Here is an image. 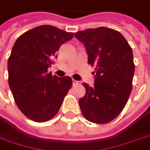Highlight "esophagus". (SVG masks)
Here are the masks:
<instances>
[{
	"instance_id": "esophagus-1",
	"label": "esophagus",
	"mask_w": 150,
	"mask_h": 150,
	"mask_svg": "<svg viewBox=\"0 0 150 150\" xmlns=\"http://www.w3.org/2000/svg\"><path fill=\"white\" fill-rule=\"evenodd\" d=\"M80 81H75V80H73V85L74 86H77V85H80Z\"/></svg>"
}]
</instances>
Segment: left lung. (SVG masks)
<instances>
[{"instance_id":"obj_1","label":"left lung","mask_w":150,"mask_h":150,"mask_svg":"<svg viewBox=\"0 0 150 150\" xmlns=\"http://www.w3.org/2000/svg\"><path fill=\"white\" fill-rule=\"evenodd\" d=\"M83 43L88 64L95 66L94 85L82 83L86 94L79 105L87 120L105 124L117 117L127 103L135 70L132 50L118 31L106 27L75 33Z\"/></svg>"}]
</instances>
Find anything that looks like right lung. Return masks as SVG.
Listing matches in <instances>:
<instances>
[{
  "mask_svg": "<svg viewBox=\"0 0 150 150\" xmlns=\"http://www.w3.org/2000/svg\"><path fill=\"white\" fill-rule=\"evenodd\" d=\"M73 33L51 25L25 32L14 43L7 62L8 84L18 109L29 119L45 122L59 110L72 86L69 76L47 72L60 47Z\"/></svg>",
  "mask_w": 150,
  "mask_h": 150,
  "instance_id": "right-lung-1",
  "label": "right lung"
}]
</instances>
